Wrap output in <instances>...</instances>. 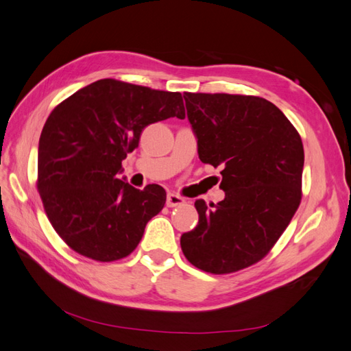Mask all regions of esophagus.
<instances>
[{
  "label": "esophagus",
  "instance_id": "esophagus-1",
  "mask_svg": "<svg viewBox=\"0 0 351 351\" xmlns=\"http://www.w3.org/2000/svg\"><path fill=\"white\" fill-rule=\"evenodd\" d=\"M183 204H184V199L182 196L174 195V193H168L167 195V206L168 208H174V206L183 205Z\"/></svg>",
  "mask_w": 351,
  "mask_h": 351
}]
</instances>
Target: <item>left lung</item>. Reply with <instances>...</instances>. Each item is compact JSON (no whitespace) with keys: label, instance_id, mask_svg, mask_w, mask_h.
Masks as SVG:
<instances>
[{"label":"left lung","instance_id":"left-lung-1","mask_svg":"<svg viewBox=\"0 0 351 351\" xmlns=\"http://www.w3.org/2000/svg\"><path fill=\"white\" fill-rule=\"evenodd\" d=\"M202 162L222 167L224 200L195 202L197 226L180 239L187 261L230 274L261 261L302 200L300 134L280 108L259 97L184 92Z\"/></svg>","mask_w":351,"mask_h":351}]
</instances>
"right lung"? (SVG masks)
I'll list each match as a JSON object with an SVG mask.
<instances>
[{
	"mask_svg": "<svg viewBox=\"0 0 351 351\" xmlns=\"http://www.w3.org/2000/svg\"><path fill=\"white\" fill-rule=\"evenodd\" d=\"M169 117H186L182 93L114 79L79 89L49 114L38 147V192L74 252L111 262L137 247L167 193L158 184L130 186L120 178L121 161L146 125Z\"/></svg>",
	"mask_w": 351,
	"mask_h": 351,
	"instance_id": "right-lung-1",
	"label": "right lung"
}]
</instances>
